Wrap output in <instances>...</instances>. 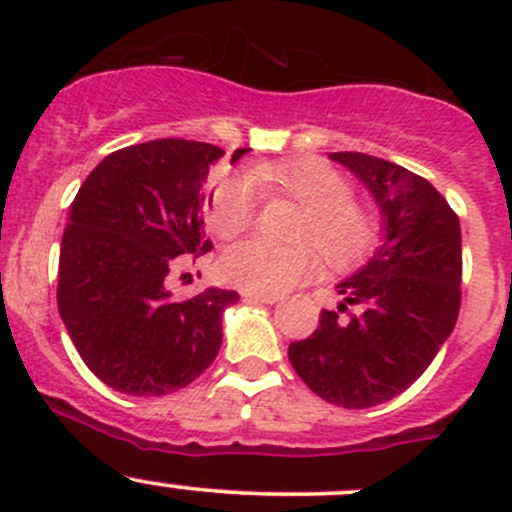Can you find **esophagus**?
<instances>
[{"mask_svg":"<svg viewBox=\"0 0 512 512\" xmlns=\"http://www.w3.org/2000/svg\"><path fill=\"white\" fill-rule=\"evenodd\" d=\"M242 299H245V302H260V304H275L277 299V294H262V292H242Z\"/></svg>","mask_w":512,"mask_h":512,"instance_id":"esophagus-1","label":"esophagus"}]
</instances>
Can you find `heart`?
Here are the masks:
<instances>
[{
  "label": "heart",
  "instance_id": "b5f03b06",
  "mask_svg": "<svg viewBox=\"0 0 512 512\" xmlns=\"http://www.w3.org/2000/svg\"><path fill=\"white\" fill-rule=\"evenodd\" d=\"M255 183L267 195H280L304 210L294 230V240L312 242L332 267L354 265L379 242L376 215L364 205L354 203L352 183L339 170L317 158L257 165L250 178H220L210 190L208 218L215 232L225 240L242 235L255 223L260 203ZM313 248L280 247L265 240L237 242L220 257V275L227 285L245 292H285L317 270L319 257Z\"/></svg>",
  "mask_w": 512,
  "mask_h": 512
}]
</instances>
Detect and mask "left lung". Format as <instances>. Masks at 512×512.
<instances>
[{
  "label": "left lung",
  "instance_id": "8db88e82",
  "mask_svg": "<svg viewBox=\"0 0 512 512\" xmlns=\"http://www.w3.org/2000/svg\"><path fill=\"white\" fill-rule=\"evenodd\" d=\"M379 205L384 237L339 282L337 312L289 344L299 379L329 404L369 409L409 389L451 337L461 309V223L421 175L366 153H329ZM349 303L357 312L344 318Z\"/></svg>",
  "mask_w": 512,
  "mask_h": 512
}]
</instances>
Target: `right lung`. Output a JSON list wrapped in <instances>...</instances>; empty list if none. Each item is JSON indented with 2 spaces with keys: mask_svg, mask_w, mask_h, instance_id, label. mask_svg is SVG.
<instances>
[{
  "mask_svg": "<svg viewBox=\"0 0 512 512\" xmlns=\"http://www.w3.org/2000/svg\"><path fill=\"white\" fill-rule=\"evenodd\" d=\"M250 148H237L230 163ZM213 143L160 138L111 153L71 203L56 302L76 352L111 389L165 396L198 379L223 344V312L240 299L208 287L173 299L183 260L205 255L203 185L223 158Z\"/></svg>",
  "mask_w": 512,
  "mask_h": 512,
  "instance_id": "add662e5",
  "label": "right lung"
}]
</instances>
